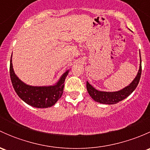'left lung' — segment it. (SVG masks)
<instances>
[{
	"label": "left lung",
	"mask_w": 150,
	"mask_h": 150,
	"mask_svg": "<svg viewBox=\"0 0 150 150\" xmlns=\"http://www.w3.org/2000/svg\"><path fill=\"white\" fill-rule=\"evenodd\" d=\"M139 57L140 64L137 75H136L135 78L133 80L131 83L120 90L117 91H102L96 89L88 81H86V88L91 97L95 102H99V103L115 104L118 103L119 102H121L122 100L128 97L129 95H131L138 86L141 78V74H142V59H141L140 52Z\"/></svg>",
	"instance_id": "1"
}]
</instances>
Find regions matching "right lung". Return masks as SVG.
<instances>
[{
  "instance_id": "1",
  "label": "right lung",
  "mask_w": 150,
  "mask_h": 150,
  "mask_svg": "<svg viewBox=\"0 0 150 150\" xmlns=\"http://www.w3.org/2000/svg\"><path fill=\"white\" fill-rule=\"evenodd\" d=\"M69 69L61 75L56 83L51 86H34L26 84L15 74L12 64V55L10 61V76L15 91L22 101L36 108H48L54 106L63 93L64 81Z\"/></svg>"
}]
</instances>
